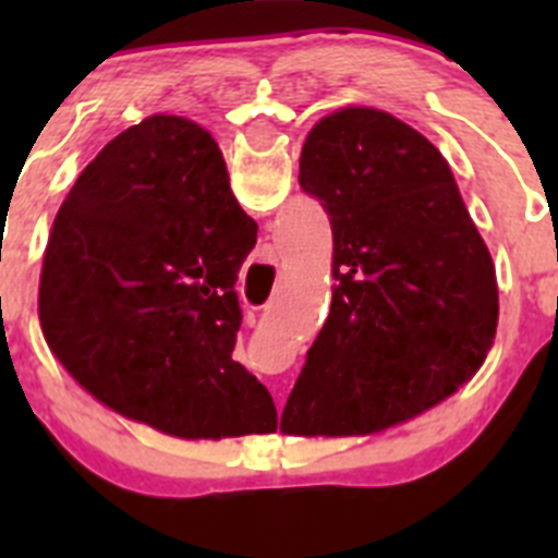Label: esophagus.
Returning <instances> with one entry per match:
<instances>
[{"label":"esophagus","instance_id":"34e87169","mask_svg":"<svg viewBox=\"0 0 558 558\" xmlns=\"http://www.w3.org/2000/svg\"><path fill=\"white\" fill-rule=\"evenodd\" d=\"M268 259H270V256H268Z\"/></svg>","mask_w":558,"mask_h":558}]
</instances>
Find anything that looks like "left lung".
Listing matches in <instances>:
<instances>
[{
  "mask_svg": "<svg viewBox=\"0 0 558 558\" xmlns=\"http://www.w3.org/2000/svg\"><path fill=\"white\" fill-rule=\"evenodd\" d=\"M299 181L332 223V307L279 430L363 436L458 391L497 332V276L447 159L372 106L307 133Z\"/></svg>",
  "mask_w": 558,
  "mask_h": 558,
  "instance_id": "obj_1",
  "label": "left lung"
}]
</instances>
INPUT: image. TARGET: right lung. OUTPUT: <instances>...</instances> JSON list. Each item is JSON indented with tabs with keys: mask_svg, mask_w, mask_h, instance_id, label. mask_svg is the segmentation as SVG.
Masks as SVG:
<instances>
[{
	"mask_svg": "<svg viewBox=\"0 0 558 558\" xmlns=\"http://www.w3.org/2000/svg\"><path fill=\"white\" fill-rule=\"evenodd\" d=\"M256 223L198 122L153 113L81 172L44 251L49 349L102 405L175 438L276 430L268 388L231 360L236 274Z\"/></svg>",
	"mask_w": 558,
	"mask_h": 558,
	"instance_id": "right-lung-1",
	"label": "right lung"
}]
</instances>
